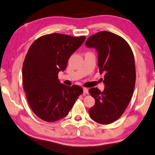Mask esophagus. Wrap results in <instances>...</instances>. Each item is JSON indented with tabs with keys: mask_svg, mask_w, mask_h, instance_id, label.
<instances>
[{
	"mask_svg": "<svg viewBox=\"0 0 155 155\" xmlns=\"http://www.w3.org/2000/svg\"><path fill=\"white\" fill-rule=\"evenodd\" d=\"M83 93H84V94H88V89L87 88H86V87H83Z\"/></svg>",
	"mask_w": 155,
	"mask_h": 155,
	"instance_id": "1",
	"label": "esophagus"
}]
</instances>
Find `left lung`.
Listing matches in <instances>:
<instances>
[{
  "label": "left lung",
  "instance_id": "1",
  "mask_svg": "<svg viewBox=\"0 0 155 155\" xmlns=\"http://www.w3.org/2000/svg\"><path fill=\"white\" fill-rule=\"evenodd\" d=\"M85 45L97 50L98 67L105 74L103 92L97 87L89 90L95 99L89 114L99 124H112L124 114L133 94L136 81L133 52L124 38L107 31L90 36Z\"/></svg>",
  "mask_w": 155,
  "mask_h": 155
}]
</instances>
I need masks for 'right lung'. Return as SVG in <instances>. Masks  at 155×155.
Here are the masks:
<instances>
[{
  "label": "right lung",
  "instance_id": "add662e5",
  "mask_svg": "<svg viewBox=\"0 0 155 155\" xmlns=\"http://www.w3.org/2000/svg\"><path fill=\"white\" fill-rule=\"evenodd\" d=\"M85 39L66 34H46L34 41L23 65V86L28 104L36 116L47 122L67 116L83 90L68 86L58 79L68 61Z\"/></svg>",
  "mask_w": 155,
  "mask_h": 155
}]
</instances>
